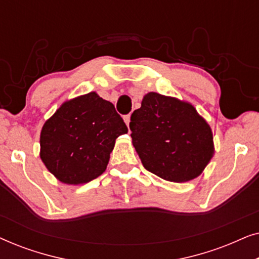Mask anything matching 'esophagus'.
Returning <instances> with one entry per match:
<instances>
[{"mask_svg": "<svg viewBox=\"0 0 259 259\" xmlns=\"http://www.w3.org/2000/svg\"><path fill=\"white\" fill-rule=\"evenodd\" d=\"M123 121L126 122V125H127V126L130 125V121H131V116H130V114L123 115Z\"/></svg>", "mask_w": 259, "mask_h": 259, "instance_id": "34e87169", "label": "esophagus"}]
</instances>
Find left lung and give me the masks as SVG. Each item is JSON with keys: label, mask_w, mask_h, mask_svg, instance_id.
<instances>
[{"label": "left lung", "mask_w": 259, "mask_h": 259, "mask_svg": "<svg viewBox=\"0 0 259 259\" xmlns=\"http://www.w3.org/2000/svg\"><path fill=\"white\" fill-rule=\"evenodd\" d=\"M130 128L144 167L168 182L194 179L213 155L210 126L193 106L175 98L145 95L131 115Z\"/></svg>", "instance_id": "left-lung-1"}]
</instances>
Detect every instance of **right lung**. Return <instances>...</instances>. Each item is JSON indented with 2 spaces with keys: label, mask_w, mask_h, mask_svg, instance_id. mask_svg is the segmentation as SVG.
Returning a JSON list of instances; mask_svg holds the SVG:
<instances>
[{
  "label": "right lung",
  "mask_w": 259,
  "mask_h": 259,
  "mask_svg": "<svg viewBox=\"0 0 259 259\" xmlns=\"http://www.w3.org/2000/svg\"><path fill=\"white\" fill-rule=\"evenodd\" d=\"M128 132L112 102L92 92L67 101L42 127L41 159L66 184H83L105 172L115 139Z\"/></svg>",
  "instance_id": "1"
}]
</instances>
